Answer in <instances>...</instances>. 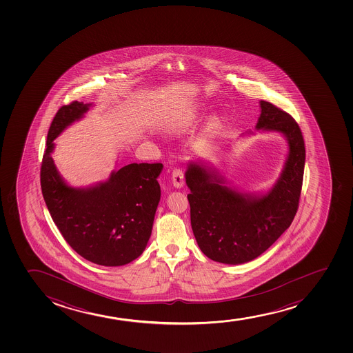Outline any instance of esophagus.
Instances as JSON below:
<instances>
[{"label": "esophagus", "mask_w": 353, "mask_h": 353, "mask_svg": "<svg viewBox=\"0 0 353 353\" xmlns=\"http://www.w3.org/2000/svg\"><path fill=\"white\" fill-rule=\"evenodd\" d=\"M172 181L175 187L183 186L185 183V174H183V170L180 167H175L174 170H172Z\"/></svg>", "instance_id": "esophagus-1"}]
</instances>
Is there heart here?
Masks as SVG:
<instances>
[{
  "instance_id": "obj_1",
  "label": "heart",
  "mask_w": 353,
  "mask_h": 353,
  "mask_svg": "<svg viewBox=\"0 0 353 353\" xmlns=\"http://www.w3.org/2000/svg\"><path fill=\"white\" fill-rule=\"evenodd\" d=\"M195 119H196V114H190V115H186L185 118L181 119V120H179L178 123H176V126L178 128H183V127L190 126L192 122L195 121ZM218 119H213V123H218Z\"/></svg>"
}]
</instances>
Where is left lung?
I'll list each match as a JSON object with an SVG mask.
<instances>
[{
    "label": "left lung",
    "mask_w": 353,
    "mask_h": 353,
    "mask_svg": "<svg viewBox=\"0 0 353 353\" xmlns=\"http://www.w3.org/2000/svg\"><path fill=\"white\" fill-rule=\"evenodd\" d=\"M256 128L276 130L288 140V161L276 186L261 198L239 194L201 167L190 163L186 183L191 225L205 256L223 263L256 259L288 230L299 207L305 143L296 120L271 102L260 101Z\"/></svg>",
    "instance_id": "1"
}]
</instances>
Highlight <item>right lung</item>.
<instances>
[{
    "mask_svg": "<svg viewBox=\"0 0 353 353\" xmlns=\"http://www.w3.org/2000/svg\"><path fill=\"white\" fill-rule=\"evenodd\" d=\"M90 105L72 101L55 114L41 163V190L52 219L77 254L102 266H121L141 256L150 239L162 163H130L87 190L67 186L50 157L53 140Z\"/></svg>",
    "mask_w": 353,
    "mask_h": 353,
    "instance_id": "obj_1",
    "label": "right lung"
}]
</instances>
